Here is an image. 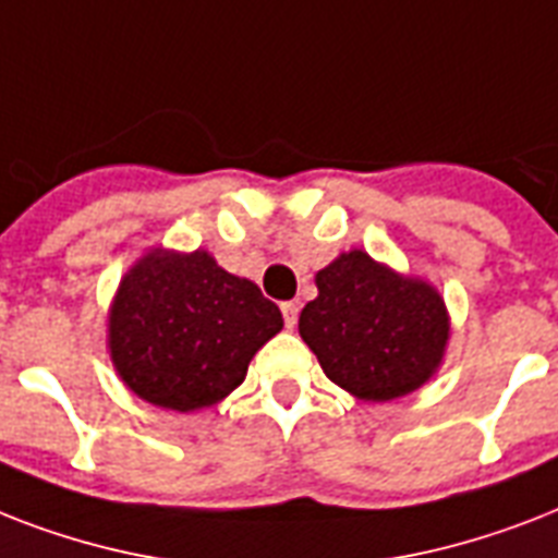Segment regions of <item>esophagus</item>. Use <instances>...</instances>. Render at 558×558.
Segmentation results:
<instances>
[{"mask_svg":"<svg viewBox=\"0 0 558 558\" xmlns=\"http://www.w3.org/2000/svg\"><path fill=\"white\" fill-rule=\"evenodd\" d=\"M280 313H283V322H287V327L292 330L298 324V304L295 301H287V304H280Z\"/></svg>","mask_w":558,"mask_h":558,"instance_id":"1","label":"esophagus"}]
</instances>
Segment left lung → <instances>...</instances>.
Returning <instances> with one entry per match:
<instances>
[{
    "label": "left lung",
    "instance_id": "8db88e82",
    "mask_svg": "<svg viewBox=\"0 0 558 558\" xmlns=\"http://www.w3.org/2000/svg\"><path fill=\"white\" fill-rule=\"evenodd\" d=\"M315 287L318 298L301 310L298 332L350 397L390 402L440 371L451 318L428 280L350 248L315 275Z\"/></svg>",
    "mask_w": 558,
    "mask_h": 558
}]
</instances>
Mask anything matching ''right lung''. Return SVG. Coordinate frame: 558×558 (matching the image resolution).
Masks as SVG:
<instances>
[{"mask_svg": "<svg viewBox=\"0 0 558 558\" xmlns=\"http://www.w3.org/2000/svg\"><path fill=\"white\" fill-rule=\"evenodd\" d=\"M283 330L257 283L236 278L205 248H147L109 304L107 350L135 397L191 414L243 385L254 353Z\"/></svg>", "mask_w": 558, "mask_h": 558, "instance_id": "obj_1", "label": "right lung"}]
</instances>
